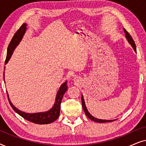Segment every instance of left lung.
<instances>
[{"label": "left lung", "mask_w": 146, "mask_h": 146, "mask_svg": "<svg viewBox=\"0 0 146 146\" xmlns=\"http://www.w3.org/2000/svg\"><path fill=\"white\" fill-rule=\"evenodd\" d=\"M123 31H124L125 38H126L127 42H128V43L131 46V47L133 48V49L134 50V51L135 52H136V46H135V44L134 42V41H133V40L132 39V38H131V36L129 35V34L127 33V32L126 31V30H125V29H123ZM82 108H83L84 111V112L86 113V115L87 117H88V118L90 119L91 120H92L94 121H96V122H98V123L110 122V121H113L114 120H116V119H110V120H109V119H98V118H96V117H94L93 115H92L90 113L88 110H87L86 106L84 99V97H83L82 95Z\"/></svg>", "instance_id": "left-lung-1"}]
</instances>
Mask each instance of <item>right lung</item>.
<instances>
[{
  "label": "right lung",
  "instance_id": "right-lung-1",
  "mask_svg": "<svg viewBox=\"0 0 146 146\" xmlns=\"http://www.w3.org/2000/svg\"><path fill=\"white\" fill-rule=\"evenodd\" d=\"M27 24L24 23L23 25L21 26V28L17 31V33L15 34L13 38H12L11 42H10L7 48V58H6L5 64H7L8 62L9 61L11 56L13 55V52L15 51V48H17V46L19 44L20 42H21L22 39H23L24 35H25L26 31H27ZM4 81H5V73H4ZM67 90V81H66L65 82H64L60 86L59 90H58L54 104L52 108L50 109L49 110L42 111V112H37L33 113H26L25 111H21L20 110L17 108L13 104V103L11 102V100L9 98L8 92L7 96L8 99H9V103L10 104H11V107L13 108V109L18 113V114H19L21 116L23 117V118H25V119H27V120L29 121H31V122L33 123H38V124H48V123H52L53 122V121H54L56 119L59 117L60 111V104L62 100L63 96L65 94Z\"/></svg>",
  "mask_w": 146,
  "mask_h": 146
}]
</instances>
